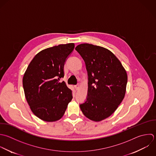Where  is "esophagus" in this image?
Returning a JSON list of instances; mask_svg holds the SVG:
<instances>
[{
  "instance_id": "esophagus-1",
  "label": "esophagus",
  "mask_w": 156,
  "mask_h": 156,
  "mask_svg": "<svg viewBox=\"0 0 156 156\" xmlns=\"http://www.w3.org/2000/svg\"><path fill=\"white\" fill-rule=\"evenodd\" d=\"M75 87L76 89V90H78L80 88V84H76L75 86Z\"/></svg>"
}]
</instances>
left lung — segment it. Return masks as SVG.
I'll return each mask as SVG.
<instances>
[{
    "instance_id": "1",
    "label": "left lung",
    "mask_w": 156,
    "mask_h": 156,
    "mask_svg": "<svg viewBox=\"0 0 156 156\" xmlns=\"http://www.w3.org/2000/svg\"><path fill=\"white\" fill-rule=\"evenodd\" d=\"M75 50L84 59L88 75L86 101L80 105L83 114L94 122L111 116L123 101L128 76L119 59L110 50L89 44Z\"/></svg>"
}]
</instances>
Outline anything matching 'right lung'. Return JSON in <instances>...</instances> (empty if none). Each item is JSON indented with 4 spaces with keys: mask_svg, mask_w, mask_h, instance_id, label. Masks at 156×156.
<instances>
[{
    "mask_svg": "<svg viewBox=\"0 0 156 156\" xmlns=\"http://www.w3.org/2000/svg\"><path fill=\"white\" fill-rule=\"evenodd\" d=\"M75 47L73 43L44 49L35 55L22 80L25 96L33 113L39 119L55 122L64 115L72 91L64 81V67Z\"/></svg>",
    "mask_w": 156,
    "mask_h": 156,
    "instance_id": "add662e5",
    "label": "right lung"
}]
</instances>
